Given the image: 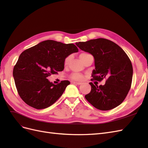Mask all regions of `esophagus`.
Wrapping results in <instances>:
<instances>
[{
    "label": "esophagus",
    "instance_id": "34e87169",
    "mask_svg": "<svg viewBox=\"0 0 148 148\" xmlns=\"http://www.w3.org/2000/svg\"><path fill=\"white\" fill-rule=\"evenodd\" d=\"M74 84H82V83L81 82H73Z\"/></svg>",
    "mask_w": 148,
    "mask_h": 148
}]
</instances>
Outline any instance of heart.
I'll return each instance as SVG.
<instances>
[{"label": "heart", "instance_id": "obj_1", "mask_svg": "<svg viewBox=\"0 0 148 148\" xmlns=\"http://www.w3.org/2000/svg\"><path fill=\"white\" fill-rule=\"evenodd\" d=\"M82 54H85V53H82ZM81 54V55H82ZM71 59V56H67L65 60H64V64L65 65H67L69 64V62H70ZM71 78H72L73 79H76V80H79V81H81V80H83L84 77L81 74L79 73H73L72 75H71Z\"/></svg>", "mask_w": 148, "mask_h": 148}]
</instances>
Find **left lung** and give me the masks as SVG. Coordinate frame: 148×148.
Segmentation results:
<instances>
[{
  "label": "left lung",
  "instance_id": "8db88e82",
  "mask_svg": "<svg viewBox=\"0 0 148 148\" xmlns=\"http://www.w3.org/2000/svg\"><path fill=\"white\" fill-rule=\"evenodd\" d=\"M81 50L95 59L92 77L97 81L107 78L104 85L89 83L91 90L86 99L96 109L109 110L122 103L127 96L133 78V66L127 53L117 44L99 38L76 42Z\"/></svg>",
  "mask_w": 148,
  "mask_h": 148
}]
</instances>
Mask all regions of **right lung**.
Wrapping results in <instances>:
<instances>
[{"mask_svg": "<svg viewBox=\"0 0 148 148\" xmlns=\"http://www.w3.org/2000/svg\"><path fill=\"white\" fill-rule=\"evenodd\" d=\"M78 49L73 44L46 40L24 51L13 70V77L20 97L36 109L51 106L62 95L69 81L58 84L47 77L64 69V60Z\"/></svg>", "mask_w": 148, "mask_h": 148, "instance_id": "1", "label": "right lung"}]
</instances>
